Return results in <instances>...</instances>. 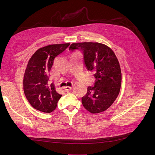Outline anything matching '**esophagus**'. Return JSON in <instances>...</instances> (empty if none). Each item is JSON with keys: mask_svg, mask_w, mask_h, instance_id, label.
Here are the masks:
<instances>
[{"mask_svg": "<svg viewBox=\"0 0 155 155\" xmlns=\"http://www.w3.org/2000/svg\"><path fill=\"white\" fill-rule=\"evenodd\" d=\"M71 90H72V87H70V86H67V87H65V88H64V91H65V92H70Z\"/></svg>", "mask_w": 155, "mask_h": 155, "instance_id": "esophagus-1", "label": "esophagus"}]
</instances>
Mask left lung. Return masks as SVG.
Listing matches in <instances>:
<instances>
[{
    "instance_id": "8db88e82",
    "label": "left lung",
    "mask_w": 155,
    "mask_h": 155,
    "mask_svg": "<svg viewBox=\"0 0 155 155\" xmlns=\"http://www.w3.org/2000/svg\"><path fill=\"white\" fill-rule=\"evenodd\" d=\"M69 50L81 51L87 70L94 73V86L88 87L81 98L83 107L93 114L105 111L120 91L121 72L116 55L109 47L99 43H73Z\"/></svg>"
}]
</instances>
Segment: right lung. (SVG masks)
Here are the masks:
<instances>
[{"mask_svg":"<svg viewBox=\"0 0 155 155\" xmlns=\"http://www.w3.org/2000/svg\"><path fill=\"white\" fill-rule=\"evenodd\" d=\"M70 43L51 45L37 50L30 59L25 70L23 87L31 105L39 111L50 113L57 107L61 94L49 83V72L55 58L66 50Z\"/></svg>","mask_w":155,"mask_h":155,"instance_id":"1","label":"right lung"}]
</instances>
